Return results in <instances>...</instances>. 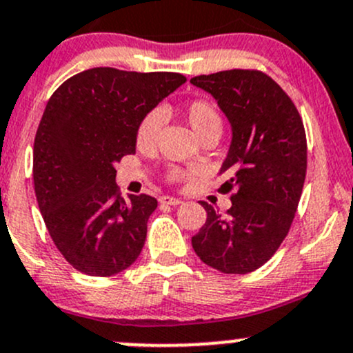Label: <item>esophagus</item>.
I'll return each mask as SVG.
<instances>
[{
  "label": "esophagus",
  "mask_w": 353,
  "mask_h": 353,
  "mask_svg": "<svg viewBox=\"0 0 353 353\" xmlns=\"http://www.w3.org/2000/svg\"><path fill=\"white\" fill-rule=\"evenodd\" d=\"M161 203L162 205H169V206H177V205H181V199H177V198H172V196H162L161 198Z\"/></svg>",
  "instance_id": "1"
}]
</instances>
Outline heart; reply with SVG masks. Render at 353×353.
<instances>
[{"label":"heart","instance_id":"1","mask_svg":"<svg viewBox=\"0 0 353 353\" xmlns=\"http://www.w3.org/2000/svg\"><path fill=\"white\" fill-rule=\"evenodd\" d=\"M186 113L188 123L191 125L192 132L199 137L206 135V133H221L223 128V118H221L220 111L216 106L208 99H194L189 101L184 108ZM162 123H164V113L161 110L148 111L145 117L140 120L139 127H137L135 140L137 145L140 148H148L155 143L159 132H161ZM179 170H172L170 177L176 179L179 177Z\"/></svg>","mask_w":353,"mask_h":353}]
</instances>
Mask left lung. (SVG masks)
Returning a JSON list of instances; mask_svg holds the SVG:
<instances>
[{"mask_svg": "<svg viewBox=\"0 0 353 353\" xmlns=\"http://www.w3.org/2000/svg\"><path fill=\"white\" fill-rule=\"evenodd\" d=\"M191 83L216 99L232 125L220 191L233 192L225 216L201 201L208 218L192 248L220 272H252L276 254L294 220L306 177L303 120L283 88L261 70H221Z\"/></svg>", "mask_w": 353, "mask_h": 353, "instance_id": "8db88e82", "label": "left lung"}]
</instances>
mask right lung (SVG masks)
Instances as JSON below:
<instances>
[{
  "mask_svg": "<svg viewBox=\"0 0 353 353\" xmlns=\"http://www.w3.org/2000/svg\"><path fill=\"white\" fill-rule=\"evenodd\" d=\"M184 83L177 72L94 68L50 96L33 143V184L55 247L79 272L114 276L142 252L157 199L125 201L114 164L135 154L140 120Z\"/></svg>",
  "mask_w": 353,
  "mask_h": 353,
  "instance_id": "right-lung-1",
  "label": "right lung"
}]
</instances>
